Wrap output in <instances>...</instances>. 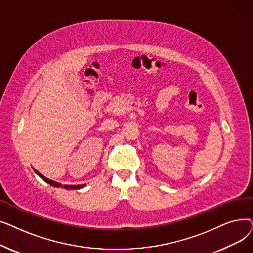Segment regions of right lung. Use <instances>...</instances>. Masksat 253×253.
Returning <instances> with one entry per match:
<instances>
[{
  "label": "right lung",
  "mask_w": 253,
  "mask_h": 253,
  "mask_svg": "<svg viewBox=\"0 0 253 253\" xmlns=\"http://www.w3.org/2000/svg\"><path fill=\"white\" fill-rule=\"evenodd\" d=\"M34 169V171H35V173H37V175H39L40 177H41L44 181H46L47 183H49V184H51L52 187H55V188H63V189H66V190H79V189H82V188H84L86 184H75V185H70V184H61L60 182H57V181H54V180H52V179H49V178H47L46 176H44L43 174H41L40 173V172L36 169V168H33Z\"/></svg>",
  "instance_id": "right-lung-1"
}]
</instances>
